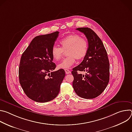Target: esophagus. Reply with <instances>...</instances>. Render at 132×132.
Listing matches in <instances>:
<instances>
[{"label":"esophagus","mask_w":132,"mask_h":132,"mask_svg":"<svg viewBox=\"0 0 132 132\" xmlns=\"http://www.w3.org/2000/svg\"><path fill=\"white\" fill-rule=\"evenodd\" d=\"M65 72H66V74H69V73H71V71H70L69 70H68V69H65Z\"/></svg>","instance_id":"1"}]
</instances>
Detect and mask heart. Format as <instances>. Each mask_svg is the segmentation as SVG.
Here are the masks:
<instances>
[{"mask_svg": "<svg viewBox=\"0 0 132 132\" xmlns=\"http://www.w3.org/2000/svg\"><path fill=\"white\" fill-rule=\"evenodd\" d=\"M62 48L54 45L51 48V55L54 60H60L67 50V57L64 59L59 65L62 69H68L76 62V59L81 60L84 59L88 51V41L77 34H71L62 39L60 42Z\"/></svg>", "mask_w": 132, "mask_h": 132, "instance_id": "heart-1", "label": "heart"}]
</instances>
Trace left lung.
<instances>
[{
    "instance_id": "1",
    "label": "left lung",
    "mask_w": 132,
    "mask_h": 132,
    "mask_svg": "<svg viewBox=\"0 0 132 132\" xmlns=\"http://www.w3.org/2000/svg\"><path fill=\"white\" fill-rule=\"evenodd\" d=\"M88 42V51L82 62L72 69V86L77 95L84 99H93L103 92L110 78V64L107 52L97 34L90 28H79ZM85 71L84 75L78 71Z\"/></svg>"
}]
</instances>
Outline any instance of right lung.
<instances>
[{
    "mask_svg": "<svg viewBox=\"0 0 132 132\" xmlns=\"http://www.w3.org/2000/svg\"><path fill=\"white\" fill-rule=\"evenodd\" d=\"M59 32L35 37L22 54L19 68V78L28 98L37 102L55 99L65 76L63 69L56 68L51 51Z\"/></svg>",
    "mask_w": 132,
    "mask_h": 132,
    "instance_id": "1",
    "label": "right lung"
}]
</instances>
